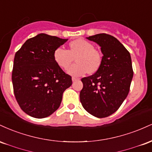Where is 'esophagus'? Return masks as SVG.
<instances>
[{
    "instance_id": "esophagus-1",
    "label": "esophagus",
    "mask_w": 152,
    "mask_h": 152,
    "mask_svg": "<svg viewBox=\"0 0 152 152\" xmlns=\"http://www.w3.org/2000/svg\"><path fill=\"white\" fill-rule=\"evenodd\" d=\"M77 80H79V78H76V77H72V81H77Z\"/></svg>"
}]
</instances>
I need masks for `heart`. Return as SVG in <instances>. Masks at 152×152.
<instances>
[{
  "label": "heart",
  "mask_w": 152,
  "mask_h": 152,
  "mask_svg": "<svg viewBox=\"0 0 152 152\" xmlns=\"http://www.w3.org/2000/svg\"><path fill=\"white\" fill-rule=\"evenodd\" d=\"M54 59L57 64L66 69L76 57V64L67 69L68 74L79 76L88 73L95 72L102 62V55L99 50L94 49V45L82 38L74 40L69 44V49L58 48L54 51Z\"/></svg>",
  "instance_id": "obj_1"
}]
</instances>
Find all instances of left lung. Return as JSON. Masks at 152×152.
<instances>
[{
    "label": "left lung",
    "mask_w": 152,
    "mask_h": 152,
    "mask_svg": "<svg viewBox=\"0 0 152 152\" xmlns=\"http://www.w3.org/2000/svg\"><path fill=\"white\" fill-rule=\"evenodd\" d=\"M101 47L103 56L95 74L81 79L80 101L86 111L104 118L117 111L126 98L133 78L129 52L118 40L106 34L87 37Z\"/></svg>",
    "instance_id": "left-lung-1"
}]
</instances>
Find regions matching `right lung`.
<instances>
[{
	"instance_id": "right-lung-1",
	"label": "right lung",
	"mask_w": 152,
	"mask_h": 152,
	"mask_svg": "<svg viewBox=\"0 0 152 152\" xmlns=\"http://www.w3.org/2000/svg\"><path fill=\"white\" fill-rule=\"evenodd\" d=\"M68 39L46 34L29 38L15 54L12 82L17 102L32 117H47L58 109L71 76L61 69L54 51Z\"/></svg>"
}]
</instances>
